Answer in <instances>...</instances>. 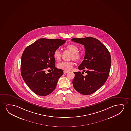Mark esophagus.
<instances>
[{"label": "esophagus", "instance_id": "obj_1", "mask_svg": "<svg viewBox=\"0 0 131 131\" xmlns=\"http://www.w3.org/2000/svg\"><path fill=\"white\" fill-rule=\"evenodd\" d=\"M69 71H63V73H64V74H66V73H68Z\"/></svg>", "mask_w": 131, "mask_h": 131}]
</instances>
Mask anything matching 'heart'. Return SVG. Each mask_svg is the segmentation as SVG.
<instances>
[{
    "label": "heart",
    "mask_w": 131,
    "mask_h": 131,
    "mask_svg": "<svg viewBox=\"0 0 131 131\" xmlns=\"http://www.w3.org/2000/svg\"><path fill=\"white\" fill-rule=\"evenodd\" d=\"M66 48L72 52L71 57V60L75 61H78L81 59L82 55L79 52V48L76 45L73 44L68 45L66 47ZM53 57L56 61H59L61 59V52L59 49H56L53 53ZM74 65L73 61H62L58 63L57 67L62 70L68 71L71 69Z\"/></svg>",
    "instance_id": "obj_1"
}]
</instances>
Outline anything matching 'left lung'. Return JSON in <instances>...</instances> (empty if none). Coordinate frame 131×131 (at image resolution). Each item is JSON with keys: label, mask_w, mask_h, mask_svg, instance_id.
Here are the masks:
<instances>
[{"label": "left lung", "mask_w": 131, "mask_h": 131, "mask_svg": "<svg viewBox=\"0 0 131 131\" xmlns=\"http://www.w3.org/2000/svg\"><path fill=\"white\" fill-rule=\"evenodd\" d=\"M71 40L84 46V60L78 69L87 73L83 76L80 71L74 72L73 87L80 93L91 95L100 89L108 78L111 66L110 54L105 46L94 38H73Z\"/></svg>", "instance_id": "left-lung-1"}]
</instances>
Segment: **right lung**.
<instances>
[{
    "instance_id": "add662e5",
    "label": "right lung",
    "mask_w": 131,
    "mask_h": 131,
    "mask_svg": "<svg viewBox=\"0 0 131 131\" xmlns=\"http://www.w3.org/2000/svg\"><path fill=\"white\" fill-rule=\"evenodd\" d=\"M65 42L59 39L41 38L27 46L23 53L21 74L29 89L36 95H48L56 89L63 71L55 67L53 53ZM47 69L53 71L46 73Z\"/></svg>"
}]
</instances>
